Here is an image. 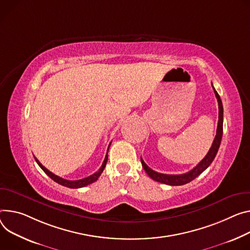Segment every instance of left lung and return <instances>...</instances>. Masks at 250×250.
I'll return each mask as SVG.
<instances>
[{
  "label": "left lung",
  "mask_w": 250,
  "mask_h": 250,
  "mask_svg": "<svg viewBox=\"0 0 250 250\" xmlns=\"http://www.w3.org/2000/svg\"><path fill=\"white\" fill-rule=\"evenodd\" d=\"M212 88L214 90L215 97L218 102V124H217V129H216V135L214 138V141L212 143V146L210 149L208 150V154L204 156L203 160L190 171L184 173V174H165V173H160L152 170L150 167H148L146 163L144 162L143 158L141 157L142 165L146 172L148 174L150 178H152L155 181H158V183H162L167 186H183L186 184L190 183L191 180H193L195 177H197L200 173H202L204 170H206L212 161L214 160V157L218 151L220 143H221V138H222V132H223V106H222V102L220 100L219 95L215 90V88L212 85Z\"/></svg>",
  "instance_id": "1"
}]
</instances>
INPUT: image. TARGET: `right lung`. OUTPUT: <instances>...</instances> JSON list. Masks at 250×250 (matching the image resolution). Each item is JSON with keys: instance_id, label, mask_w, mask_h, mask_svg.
I'll use <instances>...</instances> for the list:
<instances>
[{"instance_id": "1", "label": "right lung", "mask_w": 250, "mask_h": 250, "mask_svg": "<svg viewBox=\"0 0 250 250\" xmlns=\"http://www.w3.org/2000/svg\"><path fill=\"white\" fill-rule=\"evenodd\" d=\"M110 144H111V143H110ZM110 144H109V146H110ZM109 146H108V147H107L106 155H105V157H104V163H103L101 168H100L97 172H95L94 174L89 175V176H87V177H84V178H82V179H79V180H67V179H63V178H62V177H60V176L54 174V173L51 172L49 169H47L46 167H44L37 160V157H35V160H36L37 164L39 165V167H40L44 172H46V174H48L54 181H56V183H58L59 185L63 186V187H66V188H83V187H85V186H88V185H90V184H93V183H95V181L98 180V178L100 177V175L102 174V172L104 171V167H105V165H106V162H107V152H108Z\"/></svg>"}]
</instances>
